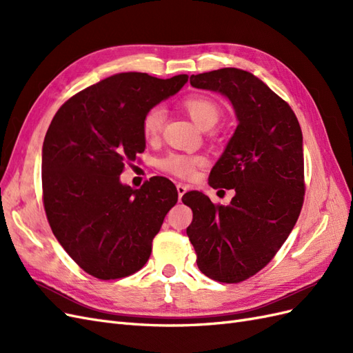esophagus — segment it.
<instances>
[{
  "label": "esophagus",
  "instance_id": "1",
  "mask_svg": "<svg viewBox=\"0 0 353 353\" xmlns=\"http://www.w3.org/2000/svg\"><path fill=\"white\" fill-rule=\"evenodd\" d=\"M187 190H188V187H187L185 184H178V185H176V191H178L179 200H181V197H183V196L187 193Z\"/></svg>",
  "mask_w": 353,
  "mask_h": 353
}]
</instances>
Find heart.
Here are the masks:
<instances>
[{
	"label": "heart",
	"instance_id": "heart-1",
	"mask_svg": "<svg viewBox=\"0 0 353 353\" xmlns=\"http://www.w3.org/2000/svg\"><path fill=\"white\" fill-rule=\"evenodd\" d=\"M183 105L194 123L203 130L212 128L221 117V105L208 95L193 94L184 99ZM166 121V110L162 105H153L147 109L141 121L143 135L147 141H156L163 131ZM205 163V157L199 154L169 153L159 160V169L183 179L193 178L196 169Z\"/></svg>",
	"mask_w": 353,
	"mask_h": 353
}]
</instances>
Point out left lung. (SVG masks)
Listing matches in <instances>:
<instances>
[{
    "label": "left lung",
    "instance_id": "obj_1",
    "mask_svg": "<svg viewBox=\"0 0 353 353\" xmlns=\"http://www.w3.org/2000/svg\"><path fill=\"white\" fill-rule=\"evenodd\" d=\"M190 83L228 97L239 125L209 175L213 188L236 196L223 206L199 191L184 194L193 210L187 236L203 274L240 283L272 261L301 215L302 130L288 103L250 72L223 68L191 74Z\"/></svg>",
    "mask_w": 353,
    "mask_h": 353
}]
</instances>
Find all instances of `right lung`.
<instances>
[{
  "label": "right lung",
  "mask_w": 353,
  "mask_h": 353,
  "mask_svg": "<svg viewBox=\"0 0 353 353\" xmlns=\"http://www.w3.org/2000/svg\"><path fill=\"white\" fill-rule=\"evenodd\" d=\"M187 74L159 79L117 73L70 97L42 145V200L61 248L90 275L116 280L140 271L176 188L163 176L123 185L126 163L145 148L147 109L176 94Z\"/></svg>",
  "instance_id": "right-lung-1"
}]
</instances>
